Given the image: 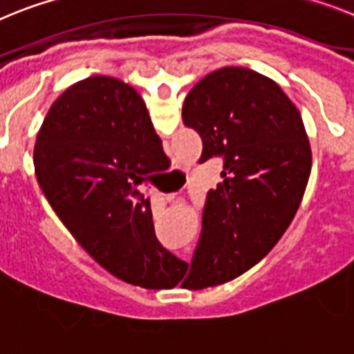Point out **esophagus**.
<instances>
[{
	"label": "esophagus",
	"mask_w": 354,
	"mask_h": 354,
	"mask_svg": "<svg viewBox=\"0 0 354 354\" xmlns=\"http://www.w3.org/2000/svg\"><path fill=\"white\" fill-rule=\"evenodd\" d=\"M175 198V193H171V195H166V201H174Z\"/></svg>",
	"instance_id": "34e87169"
}]
</instances>
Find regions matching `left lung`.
<instances>
[{"mask_svg":"<svg viewBox=\"0 0 354 354\" xmlns=\"http://www.w3.org/2000/svg\"><path fill=\"white\" fill-rule=\"evenodd\" d=\"M183 122L202 138L201 161H223L192 259L195 288H206L249 270L283 236L303 201L312 148L297 107L247 68L202 78L184 100Z\"/></svg>","mask_w":354,"mask_h":354,"instance_id":"8db88e82","label":"left lung"}]
</instances>
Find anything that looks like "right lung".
Wrapping results in <instances>:
<instances>
[{
  "label": "right lung",
  "mask_w": 354,
  "mask_h": 354,
  "mask_svg": "<svg viewBox=\"0 0 354 354\" xmlns=\"http://www.w3.org/2000/svg\"><path fill=\"white\" fill-rule=\"evenodd\" d=\"M141 98L111 77L64 91L33 148L39 186L75 240L113 276L143 288L179 283L186 263L161 245L140 192L162 156Z\"/></svg>",
  "instance_id": "1"
}]
</instances>
